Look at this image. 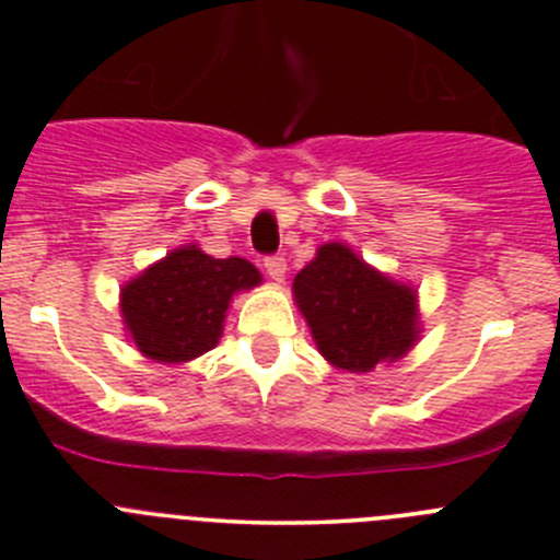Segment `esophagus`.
Returning a JSON list of instances; mask_svg holds the SVG:
<instances>
[{"mask_svg": "<svg viewBox=\"0 0 560 560\" xmlns=\"http://www.w3.org/2000/svg\"><path fill=\"white\" fill-rule=\"evenodd\" d=\"M265 270H268V276H270V279H276V281H281V279H284V273H287V262H284V256H279V254H270V256H265Z\"/></svg>", "mask_w": 560, "mask_h": 560, "instance_id": "34e87169", "label": "esophagus"}]
</instances>
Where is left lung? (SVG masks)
Returning a JSON list of instances; mask_svg holds the SVG:
<instances>
[{"instance_id": "8db88e82", "label": "left lung", "mask_w": 560, "mask_h": 560, "mask_svg": "<svg viewBox=\"0 0 560 560\" xmlns=\"http://www.w3.org/2000/svg\"><path fill=\"white\" fill-rule=\"evenodd\" d=\"M292 292L334 368L370 373L415 345V290L381 276L345 245H323L295 276Z\"/></svg>"}]
</instances>
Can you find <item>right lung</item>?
<instances>
[{
  "label": "right lung",
  "mask_w": 560,
  "mask_h": 560,
  "mask_svg": "<svg viewBox=\"0 0 560 560\" xmlns=\"http://www.w3.org/2000/svg\"><path fill=\"white\" fill-rule=\"evenodd\" d=\"M259 281V270L240 256L215 259L185 245L124 287V320L140 353L187 362L215 348L232 295Z\"/></svg>",
  "instance_id": "right-lung-1"
}]
</instances>
